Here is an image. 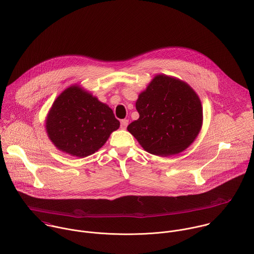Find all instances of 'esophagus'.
Wrapping results in <instances>:
<instances>
[{"mask_svg": "<svg viewBox=\"0 0 254 254\" xmlns=\"http://www.w3.org/2000/svg\"><path fill=\"white\" fill-rule=\"evenodd\" d=\"M127 125H128V121H127V120H122V121H121V128L126 129L127 127Z\"/></svg>", "mask_w": 254, "mask_h": 254, "instance_id": "34e87169", "label": "esophagus"}]
</instances>
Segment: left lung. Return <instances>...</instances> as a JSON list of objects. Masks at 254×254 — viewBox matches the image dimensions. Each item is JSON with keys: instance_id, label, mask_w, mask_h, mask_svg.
Here are the masks:
<instances>
[{"instance_id": "8db88e82", "label": "left lung", "mask_w": 254, "mask_h": 254, "mask_svg": "<svg viewBox=\"0 0 254 254\" xmlns=\"http://www.w3.org/2000/svg\"><path fill=\"white\" fill-rule=\"evenodd\" d=\"M138 120L127 127L141 147L166 157L184 151L203 125L201 100L186 82L165 74L154 76L138 95Z\"/></svg>"}]
</instances>
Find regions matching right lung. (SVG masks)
Listing matches in <instances>:
<instances>
[{"instance_id": "right-lung-1", "label": "right lung", "mask_w": 254, "mask_h": 254, "mask_svg": "<svg viewBox=\"0 0 254 254\" xmlns=\"http://www.w3.org/2000/svg\"><path fill=\"white\" fill-rule=\"evenodd\" d=\"M119 127L113 110L77 84L55 99L45 120L54 146L79 158L98 151Z\"/></svg>"}]
</instances>
